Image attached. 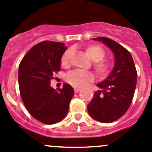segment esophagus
I'll return each mask as SVG.
<instances>
[{"instance_id": "esophagus-1", "label": "esophagus", "mask_w": 152, "mask_h": 152, "mask_svg": "<svg viewBox=\"0 0 152 152\" xmlns=\"http://www.w3.org/2000/svg\"><path fill=\"white\" fill-rule=\"evenodd\" d=\"M80 91V88H75V94H77V93H78Z\"/></svg>"}]
</instances>
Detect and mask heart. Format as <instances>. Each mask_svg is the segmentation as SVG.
I'll return each mask as SVG.
<instances>
[{"label":"heart","mask_w":152,"mask_h":152,"mask_svg":"<svg viewBox=\"0 0 152 152\" xmlns=\"http://www.w3.org/2000/svg\"><path fill=\"white\" fill-rule=\"evenodd\" d=\"M85 51L88 57L94 61V67L95 71L100 76H105L110 71V64L107 60L103 59L105 56V52L101 47L97 45H89L85 48ZM72 52L67 50L63 54L61 59L62 67H68L69 64L70 58ZM94 75L91 72H83L79 70H75L67 75V80L72 85L77 88H82L87 85L88 82L92 81Z\"/></svg>","instance_id":"b5f03b06"}]
</instances>
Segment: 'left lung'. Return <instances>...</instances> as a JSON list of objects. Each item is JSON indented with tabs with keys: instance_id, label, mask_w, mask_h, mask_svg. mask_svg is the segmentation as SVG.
<instances>
[{
	"instance_id": "obj_1",
	"label": "left lung",
	"mask_w": 152,
	"mask_h": 152,
	"mask_svg": "<svg viewBox=\"0 0 152 152\" xmlns=\"http://www.w3.org/2000/svg\"><path fill=\"white\" fill-rule=\"evenodd\" d=\"M94 40L105 44L115 58L110 75L96 84L99 90L94 93L88 105L90 116L96 121L110 123L116 121L128 110L132 101L137 81V72L130 52L116 42L97 37Z\"/></svg>"
}]
</instances>
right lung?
Returning a JSON list of instances; mask_svg holds the SVG:
<instances>
[{"label": "right lung", "instance_id": "obj_1", "mask_svg": "<svg viewBox=\"0 0 152 152\" xmlns=\"http://www.w3.org/2000/svg\"><path fill=\"white\" fill-rule=\"evenodd\" d=\"M64 43L43 41L23 58L18 72L20 93L31 116L45 124H55L67 116L74 89L68 84L58 91L50 86L53 74L60 71Z\"/></svg>", "mask_w": 152, "mask_h": 152}]
</instances>
